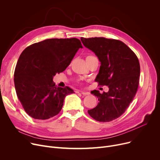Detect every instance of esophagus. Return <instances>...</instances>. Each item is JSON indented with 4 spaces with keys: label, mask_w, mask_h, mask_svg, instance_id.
<instances>
[{
    "label": "esophagus",
    "mask_w": 160,
    "mask_h": 160,
    "mask_svg": "<svg viewBox=\"0 0 160 160\" xmlns=\"http://www.w3.org/2000/svg\"><path fill=\"white\" fill-rule=\"evenodd\" d=\"M81 93L83 95H88L90 94L89 92H88V91H81Z\"/></svg>",
    "instance_id": "obj_1"
}]
</instances>
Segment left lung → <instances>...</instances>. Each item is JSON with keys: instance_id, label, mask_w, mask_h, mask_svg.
Here are the masks:
<instances>
[{"instance_id": "left-lung-1", "label": "left lung", "mask_w": 160, "mask_h": 160, "mask_svg": "<svg viewBox=\"0 0 160 160\" xmlns=\"http://www.w3.org/2000/svg\"><path fill=\"white\" fill-rule=\"evenodd\" d=\"M86 48L92 50L100 62L95 82L108 86L107 93L91 91L98 102L88 111L99 122H110L119 117L127 110L137 92L140 65L137 56L123 42L105 38H81Z\"/></svg>"}]
</instances>
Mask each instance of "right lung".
Masks as SVG:
<instances>
[{
	"label": "right lung",
	"mask_w": 160,
	"mask_h": 160,
	"mask_svg": "<svg viewBox=\"0 0 160 160\" xmlns=\"http://www.w3.org/2000/svg\"><path fill=\"white\" fill-rule=\"evenodd\" d=\"M80 48L78 39L53 38L23 50L15 67L14 84L24 111L32 118L46 120L58 115L65 97L74 93L67 86H56L53 77L65 70Z\"/></svg>",
	"instance_id": "obj_1"
}]
</instances>
